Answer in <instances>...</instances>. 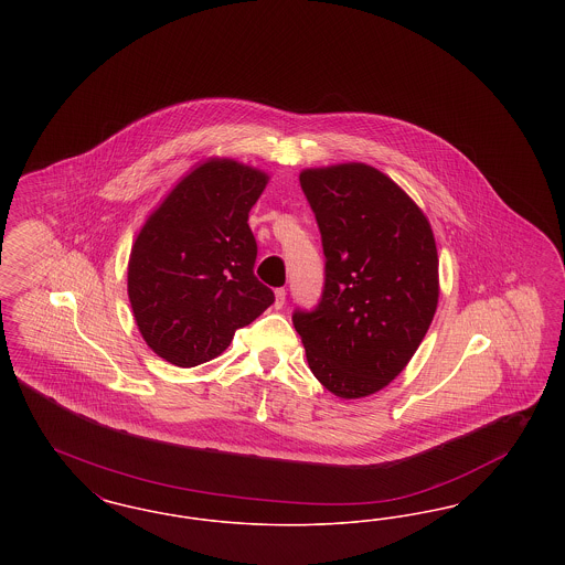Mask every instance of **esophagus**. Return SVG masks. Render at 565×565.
<instances>
[{
	"mask_svg": "<svg viewBox=\"0 0 565 565\" xmlns=\"http://www.w3.org/2000/svg\"><path fill=\"white\" fill-rule=\"evenodd\" d=\"M284 302H286V290H284V288H277V290H275V307L281 309Z\"/></svg>",
	"mask_w": 565,
	"mask_h": 565,
	"instance_id": "esophagus-1",
	"label": "esophagus"
}]
</instances>
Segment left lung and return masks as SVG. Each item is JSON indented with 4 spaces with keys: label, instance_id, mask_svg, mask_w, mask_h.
Listing matches in <instances>:
<instances>
[{
    "label": "left lung",
    "instance_id": "1",
    "mask_svg": "<svg viewBox=\"0 0 565 565\" xmlns=\"http://www.w3.org/2000/svg\"><path fill=\"white\" fill-rule=\"evenodd\" d=\"M322 233V298L292 322L311 373L339 398H364L403 373L438 305L430 222L385 173L345 162L300 173Z\"/></svg>",
    "mask_w": 565,
    "mask_h": 565
}]
</instances>
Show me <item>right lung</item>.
<instances>
[{
  "label": "right lung",
  "mask_w": 565,
  "mask_h": 565,
  "mask_svg": "<svg viewBox=\"0 0 565 565\" xmlns=\"http://www.w3.org/2000/svg\"><path fill=\"white\" fill-rule=\"evenodd\" d=\"M269 175L210 159L178 182L141 226L129 258V300L148 348L190 369L226 350L275 296L254 275L249 210Z\"/></svg>",
  "instance_id": "1"
}]
</instances>
